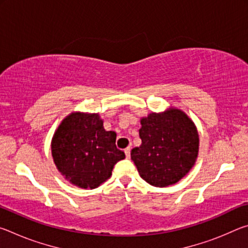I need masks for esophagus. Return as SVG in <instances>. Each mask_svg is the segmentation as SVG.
<instances>
[{"label": "esophagus", "mask_w": 248, "mask_h": 248, "mask_svg": "<svg viewBox=\"0 0 248 248\" xmlns=\"http://www.w3.org/2000/svg\"><path fill=\"white\" fill-rule=\"evenodd\" d=\"M130 151H131V149H130V146H128L127 149H124V153H125V156H127L128 158L130 157Z\"/></svg>", "instance_id": "34e87169"}]
</instances>
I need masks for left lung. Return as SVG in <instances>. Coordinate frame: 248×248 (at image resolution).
I'll return each mask as SVG.
<instances>
[{"instance_id": "obj_1", "label": "left lung", "mask_w": 248, "mask_h": 248, "mask_svg": "<svg viewBox=\"0 0 248 248\" xmlns=\"http://www.w3.org/2000/svg\"><path fill=\"white\" fill-rule=\"evenodd\" d=\"M142 143L131 159L146 183L167 187L179 182L195 165L199 136L195 124L180 109L151 112L141 119Z\"/></svg>"}]
</instances>
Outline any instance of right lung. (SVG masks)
<instances>
[{
    "label": "right lung",
    "mask_w": 248,
    "mask_h": 248,
    "mask_svg": "<svg viewBox=\"0 0 248 248\" xmlns=\"http://www.w3.org/2000/svg\"><path fill=\"white\" fill-rule=\"evenodd\" d=\"M116 132L106 131L98 114L72 112L62 120L51 142L53 162L61 175L81 188L98 187L125 157L116 146Z\"/></svg>",
    "instance_id": "right-lung-1"
}]
</instances>
